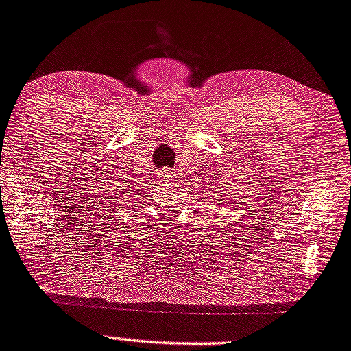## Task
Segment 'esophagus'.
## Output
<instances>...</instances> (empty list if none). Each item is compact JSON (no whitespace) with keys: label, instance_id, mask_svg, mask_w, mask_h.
Here are the masks:
<instances>
[{"label":"esophagus","instance_id":"34e87169","mask_svg":"<svg viewBox=\"0 0 351 351\" xmlns=\"http://www.w3.org/2000/svg\"><path fill=\"white\" fill-rule=\"evenodd\" d=\"M158 179H160V182H162V184H165V186L172 184L173 172H172V170H169V169L162 170V172H160V176H158Z\"/></svg>","mask_w":351,"mask_h":351}]
</instances>
